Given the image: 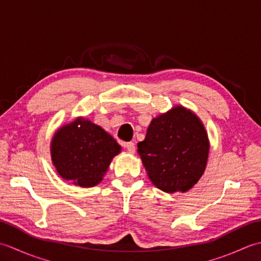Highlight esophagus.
<instances>
[{
    "label": "esophagus",
    "mask_w": 261,
    "mask_h": 261,
    "mask_svg": "<svg viewBox=\"0 0 261 261\" xmlns=\"http://www.w3.org/2000/svg\"><path fill=\"white\" fill-rule=\"evenodd\" d=\"M125 148L127 149V151L130 153H135L136 152V145L134 142H126L125 143Z\"/></svg>",
    "instance_id": "34e87169"
}]
</instances>
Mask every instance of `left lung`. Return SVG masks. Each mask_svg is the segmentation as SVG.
I'll use <instances>...</instances> for the list:
<instances>
[{"instance_id": "8db88e82", "label": "left lung", "mask_w": 261, "mask_h": 261, "mask_svg": "<svg viewBox=\"0 0 261 261\" xmlns=\"http://www.w3.org/2000/svg\"><path fill=\"white\" fill-rule=\"evenodd\" d=\"M210 142L196 114L177 105L152 119L143 141L138 143L149 179L166 193L187 192L206 167Z\"/></svg>"}]
</instances>
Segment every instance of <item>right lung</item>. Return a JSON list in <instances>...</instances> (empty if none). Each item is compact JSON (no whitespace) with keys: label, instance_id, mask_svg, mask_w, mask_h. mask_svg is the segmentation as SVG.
<instances>
[{"label":"right lung","instance_id":"add662e5","mask_svg":"<svg viewBox=\"0 0 261 261\" xmlns=\"http://www.w3.org/2000/svg\"><path fill=\"white\" fill-rule=\"evenodd\" d=\"M121 146L114 138L92 121L77 118L54 135L50 153L57 173L82 187L102 181Z\"/></svg>","mask_w":261,"mask_h":261}]
</instances>
